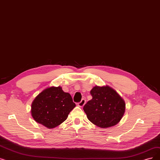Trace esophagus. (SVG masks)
<instances>
[{
    "label": "esophagus",
    "mask_w": 160,
    "mask_h": 160,
    "mask_svg": "<svg viewBox=\"0 0 160 160\" xmlns=\"http://www.w3.org/2000/svg\"><path fill=\"white\" fill-rule=\"evenodd\" d=\"M86 104V99H82L80 102H78V106L79 107H83Z\"/></svg>",
    "instance_id": "esophagus-1"
}]
</instances>
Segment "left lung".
<instances>
[{
	"label": "left lung",
	"mask_w": 160,
	"mask_h": 160,
	"mask_svg": "<svg viewBox=\"0 0 160 160\" xmlns=\"http://www.w3.org/2000/svg\"><path fill=\"white\" fill-rule=\"evenodd\" d=\"M90 93L92 99L83 108L90 122L98 127L107 128L120 121L126 104L116 91L108 86H95Z\"/></svg>",
	"instance_id": "8db88e82"
}]
</instances>
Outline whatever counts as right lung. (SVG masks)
Instances as JSON below:
<instances>
[{"label":"right lung","instance_id":"right-lung-1","mask_svg":"<svg viewBox=\"0 0 160 160\" xmlns=\"http://www.w3.org/2000/svg\"><path fill=\"white\" fill-rule=\"evenodd\" d=\"M71 95L61 87L46 88L39 93L31 105V114L37 122L54 128L66 120L75 107Z\"/></svg>","mask_w":160,"mask_h":160}]
</instances>
